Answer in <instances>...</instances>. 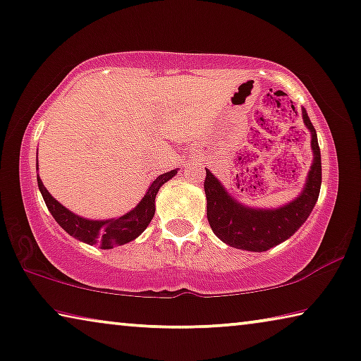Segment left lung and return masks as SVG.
Wrapping results in <instances>:
<instances>
[{
	"label": "left lung",
	"mask_w": 361,
	"mask_h": 361,
	"mask_svg": "<svg viewBox=\"0 0 361 361\" xmlns=\"http://www.w3.org/2000/svg\"><path fill=\"white\" fill-rule=\"evenodd\" d=\"M301 116L311 133L312 163L302 190L291 202L276 208L244 205L228 192L210 169H205L203 187L207 195V218L213 233L224 244L250 252H264L290 239L310 218L321 190V149L317 133L305 107L301 109Z\"/></svg>",
	"instance_id": "8db88e82"
}]
</instances>
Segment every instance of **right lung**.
<instances>
[{
    "label": "right lung",
    "instance_id": "add662e5",
    "mask_svg": "<svg viewBox=\"0 0 361 361\" xmlns=\"http://www.w3.org/2000/svg\"><path fill=\"white\" fill-rule=\"evenodd\" d=\"M177 171H179V168L164 172V174L156 177V179L149 184L148 190H146L142 200L137 203V207H133L132 210L125 213V215L107 219H91L76 215V213H73L71 210H68L66 207L61 205L56 198L51 197V193L45 189L44 184H42L39 174L37 184L51 216L55 218V221L59 223L70 236L81 243L99 245L101 249H114L116 245L127 244L130 241H133V239H137L140 234L148 228L149 221L154 216L156 195H158L161 187L177 174Z\"/></svg>",
    "mask_w": 361,
    "mask_h": 361
}]
</instances>
